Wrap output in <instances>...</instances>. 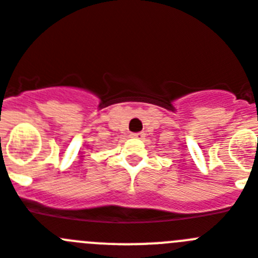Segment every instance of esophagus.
Returning <instances> with one entry per match:
<instances>
[{
	"label": "esophagus",
	"instance_id": "esophagus-1",
	"mask_svg": "<svg viewBox=\"0 0 258 258\" xmlns=\"http://www.w3.org/2000/svg\"><path fill=\"white\" fill-rule=\"evenodd\" d=\"M145 137V133H133L132 134V138H138V140H142Z\"/></svg>",
	"mask_w": 258,
	"mask_h": 258
}]
</instances>
